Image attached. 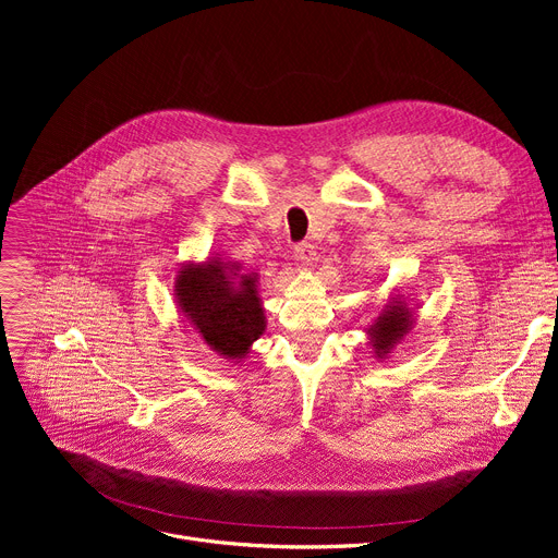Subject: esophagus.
<instances>
[{
	"instance_id": "obj_1",
	"label": "esophagus",
	"mask_w": 558,
	"mask_h": 558,
	"mask_svg": "<svg viewBox=\"0 0 558 558\" xmlns=\"http://www.w3.org/2000/svg\"><path fill=\"white\" fill-rule=\"evenodd\" d=\"M294 257L303 264V267H310V264H314V259H316V248H314V244H310V242L296 244Z\"/></svg>"
}]
</instances>
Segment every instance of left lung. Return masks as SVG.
Wrapping results in <instances>:
<instances>
[{
    "label": "left lung",
    "instance_id": "1",
    "mask_svg": "<svg viewBox=\"0 0 558 558\" xmlns=\"http://www.w3.org/2000/svg\"><path fill=\"white\" fill-rule=\"evenodd\" d=\"M414 324H416L414 307H409L400 294L391 296L389 303L383 307V312H379L373 318V324L366 328L368 343L373 348V357L377 362H385L391 355V350L398 343H402L409 332H412Z\"/></svg>",
    "mask_w": 558,
    "mask_h": 558
}]
</instances>
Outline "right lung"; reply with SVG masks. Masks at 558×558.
I'll return each instance as SVG.
<instances>
[{"mask_svg": "<svg viewBox=\"0 0 558 558\" xmlns=\"http://www.w3.org/2000/svg\"><path fill=\"white\" fill-rule=\"evenodd\" d=\"M259 276L219 255L185 262L175 271L173 296L185 324L228 362L240 364L267 330Z\"/></svg>", "mask_w": 558, "mask_h": 558, "instance_id": "1", "label": "right lung"}]
</instances>
